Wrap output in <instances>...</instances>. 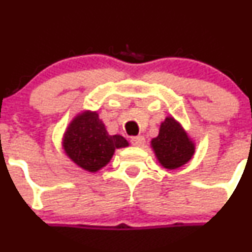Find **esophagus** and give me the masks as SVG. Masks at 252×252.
Here are the masks:
<instances>
[{
  "label": "esophagus",
  "instance_id": "obj_1",
  "mask_svg": "<svg viewBox=\"0 0 252 252\" xmlns=\"http://www.w3.org/2000/svg\"><path fill=\"white\" fill-rule=\"evenodd\" d=\"M131 144H133L134 146H136V147H141L142 145L145 144V138H144V136H141V135L134 136V138L131 139Z\"/></svg>",
  "mask_w": 252,
  "mask_h": 252
}]
</instances>
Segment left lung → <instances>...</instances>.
<instances>
[{"label": "left lung", "instance_id": "left-lung-1", "mask_svg": "<svg viewBox=\"0 0 252 252\" xmlns=\"http://www.w3.org/2000/svg\"><path fill=\"white\" fill-rule=\"evenodd\" d=\"M151 147L158 163L169 171L187 164L196 149L188 131L171 116L161 123L158 135L151 140Z\"/></svg>", "mask_w": 252, "mask_h": 252}]
</instances>
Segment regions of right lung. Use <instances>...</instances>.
<instances>
[{
	"mask_svg": "<svg viewBox=\"0 0 252 252\" xmlns=\"http://www.w3.org/2000/svg\"><path fill=\"white\" fill-rule=\"evenodd\" d=\"M129 146L122 135H110L96 111H81L69 122L62 138L64 154L78 167L96 173L108 164L117 149Z\"/></svg>",
	"mask_w": 252,
	"mask_h": 252,
	"instance_id": "obj_1",
	"label": "right lung"
}]
</instances>
